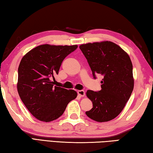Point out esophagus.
Segmentation results:
<instances>
[{
    "mask_svg": "<svg viewBox=\"0 0 153 153\" xmlns=\"http://www.w3.org/2000/svg\"><path fill=\"white\" fill-rule=\"evenodd\" d=\"M77 93H78V95L80 96V97H84L85 95V93L83 90H79L77 91Z\"/></svg>",
    "mask_w": 153,
    "mask_h": 153,
    "instance_id": "34e87169",
    "label": "esophagus"
}]
</instances>
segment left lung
<instances>
[{
	"mask_svg": "<svg viewBox=\"0 0 153 153\" xmlns=\"http://www.w3.org/2000/svg\"><path fill=\"white\" fill-rule=\"evenodd\" d=\"M79 48L87 58L94 78L96 74L103 77L100 91H87L93 107L85 114L96 122L110 121L121 113L134 89L130 56L119 45L109 41L88 43Z\"/></svg>",
	"mask_w": 153,
	"mask_h": 153,
	"instance_id": "obj_1",
	"label": "left lung"
}]
</instances>
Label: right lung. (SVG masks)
Instances as JSON below:
<instances>
[{"label":"right lung","mask_w":153,"mask_h":153,"mask_svg":"<svg viewBox=\"0 0 153 153\" xmlns=\"http://www.w3.org/2000/svg\"><path fill=\"white\" fill-rule=\"evenodd\" d=\"M78 45L43 44L21 59L18 68L17 91L21 101L37 120L49 122L60 117L77 93L54 86V75L61 64Z\"/></svg>","instance_id":"obj_1"}]
</instances>
